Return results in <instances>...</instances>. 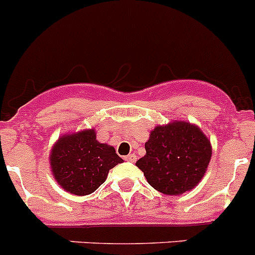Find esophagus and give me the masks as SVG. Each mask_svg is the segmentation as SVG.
Here are the masks:
<instances>
[{"mask_svg":"<svg viewBox=\"0 0 255 255\" xmlns=\"http://www.w3.org/2000/svg\"><path fill=\"white\" fill-rule=\"evenodd\" d=\"M124 159H125L126 162L134 163L135 160H136V155H135V154H129V155H126L125 158H124Z\"/></svg>","mask_w":255,"mask_h":255,"instance_id":"obj_1","label":"esophagus"}]
</instances>
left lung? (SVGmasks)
Instances as JSON below:
<instances>
[{
  "instance_id": "1",
  "label": "left lung",
  "mask_w": 255,
  "mask_h": 255,
  "mask_svg": "<svg viewBox=\"0 0 255 255\" xmlns=\"http://www.w3.org/2000/svg\"><path fill=\"white\" fill-rule=\"evenodd\" d=\"M145 150L136 167L153 188L170 196L195 188L206 173L212 155L209 137L198 126L186 121L155 126Z\"/></svg>"
}]
</instances>
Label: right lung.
Segmentation results:
<instances>
[{
	"label": "right lung",
	"mask_w": 255,
	"mask_h": 255,
	"mask_svg": "<svg viewBox=\"0 0 255 255\" xmlns=\"http://www.w3.org/2000/svg\"><path fill=\"white\" fill-rule=\"evenodd\" d=\"M50 168L55 181L72 195L95 192L109 170L123 163L115 148L96 140L93 129L65 134L51 148Z\"/></svg>",
	"instance_id": "add662e5"
}]
</instances>
